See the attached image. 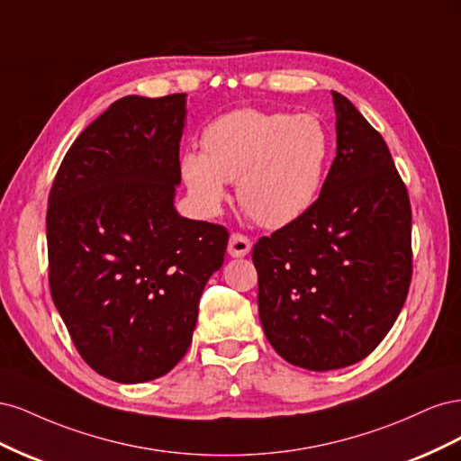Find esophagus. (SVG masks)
Listing matches in <instances>:
<instances>
[{
	"mask_svg": "<svg viewBox=\"0 0 461 461\" xmlns=\"http://www.w3.org/2000/svg\"><path fill=\"white\" fill-rule=\"evenodd\" d=\"M252 249V242L242 232H232L229 240V254L232 258H244Z\"/></svg>",
	"mask_w": 461,
	"mask_h": 461,
	"instance_id": "esophagus-1",
	"label": "esophagus"
}]
</instances>
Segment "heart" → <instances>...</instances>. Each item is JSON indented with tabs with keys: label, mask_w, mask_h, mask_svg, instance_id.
I'll list each match as a JSON object with an SVG mask.
<instances>
[{
	"label": "heart",
	"mask_w": 461,
	"mask_h": 461,
	"mask_svg": "<svg viewBox=\"0 0 461 461\" xmlns=\"http://www.w3.org/2000/svg\"><path fill=\"white\" fill-rule=\"evenodd\" d=\"M330 159V134L313 113L234 109L207 124L202 151L180 158L192 196L215 209L236 180L244 212L269 229L290 225L315 203Z\"/></svg>",
	"instance_id": "obj_1"
}]
</instances>
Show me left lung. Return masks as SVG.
Here are the masks:
<instances>
[{
    "instance_id": "8db88e82",
    "label": "left lung",
    "mask_w": 461,
    "mask_h": 461,
    "mask_svg": "<svg viewBox=\"0 0 461 461\" xmlns=\"http://www.w3.org/2000/svg\"><path fill=\"white\" fill-rule=\"evenodd\" d=\"M337 158L300 219L254 246L265 337L310 371L352 366L393 329L411 283V205L383 136L332 92Z\"/></svg>"
}]
</instances>
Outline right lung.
I'll use <instances>...</instances> for the list:
<instances>
[{
    "label": "right lung",
    "instance_id": "add662e5",
    "mask_svg": "<svg viewBox=\"0 0 461 461\" xmlns=\"http://www.w3.org/2000/svg\"><path fill=\"white\" fill-rule=\"evenodd\" d=\"M186 95H127L80 132L48 198L50 290L82 359L144 383L185 357L229 230L180 217Z\"/></svg>",
    "mask_w": 461,
    "mask_h": 461
}]
</instances>
